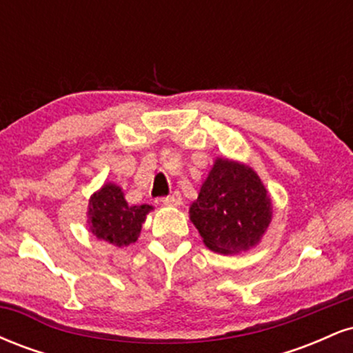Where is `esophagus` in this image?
Returning <instances> with one entry per match:
<instances>
[{
  "instance_id": "esophagus-1",
  "label": "esophagus",
  "mask_w": 353,
  "mask_h": 353,
  "mask_svg": "<svg viewBox=\"0 0 353 353\" xmlns=\"http://www.w3.org/2000/svg\"><path fill=\"white\" fill-rule=\"evenodd\" d=\"M163 204L164 205H168V208H177V205H181L182 204V197H181V194L177 192H172L171 196H168V197H164L163 199Z\"/></svg>"
}]
</instances>
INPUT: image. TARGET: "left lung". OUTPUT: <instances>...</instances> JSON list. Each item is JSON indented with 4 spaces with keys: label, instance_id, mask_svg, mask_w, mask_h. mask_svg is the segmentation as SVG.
<instances>
[{
    "label": "left lung",
    "instance_id": "obj_1",
    "mask_svg": "<svg viewBox=\"0 0 353 353\" xmlns=\"http://www.w3.org/2000/svg\"><path fill=\"white\" fill-rule=\"evenodd\" d=\"M274 205L259 174L241 161L216 157L189 219L212 252H249L269 229Z\"/></svg>",
    "mask_w": 353,
    "mask_h": 353
}]
</instances>
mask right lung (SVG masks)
Listing matches in <instances>:
<instances>
[{
  "label": "right lung",
  "mask_w": 353,
  "mask_h": 353,
  "mask_svg": "<svg viewBox=\"0 0 353 353\" xmlns=\"http://www.w3.org/2000/svg\"><path fill=\"white\" fill-rule=\"evenodd\" d=\"M152 205H129L124 192L114 182H104L89 197L88 229L99 241L119 247L134 244Z\"/></svg>",
  "instance_id": "right-lung-1"
}]
</instances>
